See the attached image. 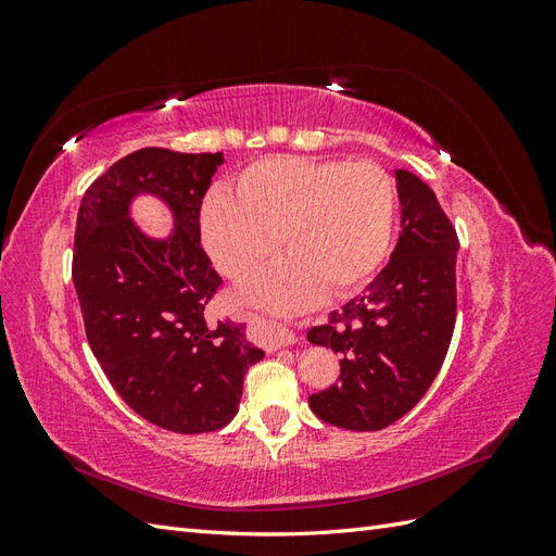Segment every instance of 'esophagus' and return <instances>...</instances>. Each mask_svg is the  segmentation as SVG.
I'll return each mask as SVG.
<instances>
[{
	"label": "esophagus",
	"instance_id": "34e87169",
	"mask_svg": "<svg viewBox=\"0 0 556 556\" xmlns=\"http://www.w3.org/2000/svg\"><path fill=\"white\" fill-rule=\"evenodd\" d=\"M294 341H296V336L290 333V331L262 327V345L266 348V352H274V350L285 348V345H292Z\"/></svg>",
	"mask_w": 556,
	"mask_h": 556
}]
</instances>
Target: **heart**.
<instances>
[{
  "mask_svg": "<svg viewBox=\"0 0 556 556\" xmlns=\"http://www.w3.org/2000/svg\"><path fill=\"white\" fill-rule=\"evenodd\" d=\"M394 206V182L374 162L285 155L241 172L233 199L211 194L201 231L215 266L233 282L255 278L280 239L290 260L250 296L276 313H294L325 290H357L378 271L392 243Z\"/></svg>",
  "mask_w": 556,
  "mask_h": 556,
  "instance_id": "b5f03b06",
  "label": "heart"
}]
</instances>
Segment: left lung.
I'll list each match as a JSON object with an SVG mask.
<instances>
[{"instance_id": "1", "label": "left lung", "mask_w": 556, "mask_h": 556, "mask_svg": "<svg viewBox=\"0 0 556 556\" xmlns=\"http://www.w3.org/2000/svg\"><path fill=\"white\" fill-rule=\"evenodd\" d=\"M396 182L401 237L390 262L306 333L341 355L339 382L311 394V410L350 431L390 427L425 396L457 319V231L427 182L410 172H396Z\"/></svg>"}]
</instances>
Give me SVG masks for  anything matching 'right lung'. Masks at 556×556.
Here are the masks:
<instances>
[{"instance_id":"right-lung-1","label":"right lung","mask_w":556,"mask_h":556,"mask_svg":"<svg viewBox=\"0 0 556 556\" xmlns=\"http://www.w3.org/2000/svg\"><path fill=\"white\" fill-rule=\"evenodd\" d=\"M223 153L141 148L83 194L72 276L88 343L113 390L150 425L204 433L239 413L248 366L264 352L243 325L211 319L223 278L201 248V201ZM139 191L177 215L172 240H146L126 215Z\"/></svg>"}]
</instances>
